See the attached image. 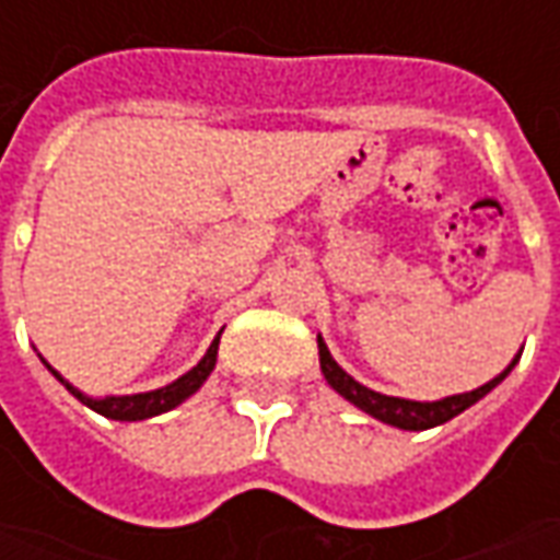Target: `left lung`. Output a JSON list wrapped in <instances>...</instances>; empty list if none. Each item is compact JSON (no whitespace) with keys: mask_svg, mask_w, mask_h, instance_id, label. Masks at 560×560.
Here are the masks:
<instances>
[{"mask_svg":"<svg viewBox=\"0 0 560 560\" xmlns=\"http://www.w3.org/2000/svg\"><path fill=\"white\" fill-rule=\"evenodd\" d=\"M317 351H320V369H324V377H327L329 387L336 389L339 396L353 401L360 411L372 413L375 420L389 422V425H396V429H411V432H422V429H432V425H441V422L453 420L456 413L470 408L474 401H480L489 389L498 387V384L510 375V369L518 363V357H516V360L506 365L501 375L492 377L489 384H482L480 389H470V393H462V396H450V399H441V401H408V399H393V396H381V393H375V389L357 384V381H353V377L348 375V372H345L332 357H329L324 339H317Z\"/></svg>","mask_w":560,"mask_h":560,"instance_id":"1","label":"left lung"}]
</instances>
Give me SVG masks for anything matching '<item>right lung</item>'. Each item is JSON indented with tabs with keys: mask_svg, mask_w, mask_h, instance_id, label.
Masks as SVG:
<instances>
[{
	"mask_svg": "<svg viewBox=\"0 0 560 560\" xmlns=\"http://www.w3.org/2000/svg\"><path fill=\"white\" fill-rule=\"evenodd\" d=\"M215 357H219V339L209 345L207 357L200 360V363L183 375L179 381H173L167 387L152 389V393H138V396H110V399H90V396H83L80 389H74L68 384L66 377H59V372H54L71 396H78L86 408L92 411H98L102 417H110V420H147V417H155V413H164L176 408L179 401H185L195 389H200V384L207 381L209 372L215 369Z\"/></svg>",
	"mask_w": 560,
	"mask_h": 560,
	"instance_id": "1",
	"label": "right lung"
}]
</instances>
